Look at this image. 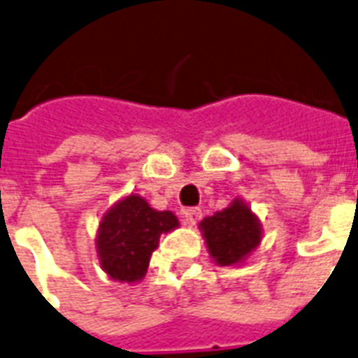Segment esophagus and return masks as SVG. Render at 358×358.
I'll list each match as a JSON object with an SVG mask.
<instances>
[{"label": "esophagus", "instance_id": "34e87169", "mask_svg": "<svg viewBox=\"0 0 358 358\" xmlns=\"http://www.w3.org/2000/svg\"><path fill=\"white\" fill-rule=\"evenodd\" d=\"M182 215H184L185 224L194 226L200 219H202V209H200V208H187V209H184V213H182Z\"/></svg>", "mask_w": 358, "mask_h": 358}]
</instances>
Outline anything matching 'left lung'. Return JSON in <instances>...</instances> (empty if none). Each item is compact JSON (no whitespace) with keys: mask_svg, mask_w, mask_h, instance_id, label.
I'll return each mask as SVG.
<instances>
[{"mask_svg":"<svg viewBox=\"0 0 358 358\" xmlns=\"http://www.w3.org/2000/svg\"><path fill=\"white\" fill-rule=\"evenodd\" d=\"M209 257L219 266H239L263 241V226L259 217L243 199L199 224Z\"/></svg>","mask_w":358,"mask_h":358,"instance_id":"1","label":"left lung"}]
</instances>
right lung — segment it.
I'll use <instances>...</instances> for the list:
<instances>
[{
    "label": "right lung",
    "mask_w": 358,
    "mask_h": 358,
    "mask_svg": "<svg viewBox=\"0 0 358 358\" xmlns=\"http://www.w3.org/2000/svg\"><path fill=\"white\" fill-rule=\"evenodd\" d=\"M178 226L173 211H158L139 194L119 199L99 222L95 246L101 268L113 281L138 283L147 274L159 235Z\"/></svg>",
    "instance_id": "obj_1"
}]
</instances>
